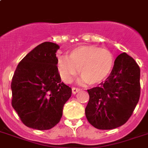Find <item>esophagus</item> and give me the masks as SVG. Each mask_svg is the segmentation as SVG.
Instances as JSON below:
<instances>
[{
  "instance_id": "obj_1",
  "label": "esophagus",
  "mask_w": 148,
  "mask_h": 148,
  "mask_svg": "<svg viewBox=\"0 0 148 148\" xmlns=\"http://www.w3.org/2000/svg\"><path fill=\"white\" fill-rule=\"evenodd\" d=\"M72 91H73V94H76L77 92H79V91H80V89H79V88L73 87V88H72Z\"/></svg>"
}]
</instances>
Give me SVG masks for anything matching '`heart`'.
Instances as JSON below:
<instances>
[{"instance_id":"b5f03b06","label":"heart","mask_w":148,"mask_h":148,"mask_svg":"<svg viewBox=\"0 0 148 148\" xmlns=\"http://www.w3.org/2000/svg\"><path fill=\"white\" fill-rule=\"evenodd\" d=\"M113 66V57L109 51L94 46H80L66 57H60L57 66L61 78L69 82L80 70L83 80L94 85L104 80Z\"/></svg>"}]
</instances>
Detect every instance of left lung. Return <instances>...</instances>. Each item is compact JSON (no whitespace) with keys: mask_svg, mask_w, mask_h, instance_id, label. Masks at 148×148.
<instances>
[{"mask_svg":"<svg viewBox=\"0 0 148 148\" xmlns=\"http://www.w3.org/2000/svg\"><path fill=\"white\" fill-rule=\"evenodd\" d=\"M88 92L85 116L88 123L102 130L121 126L131 117L139 101L140 68L132 57L121 53L106 81Z\"/></svg>","mask_w":148,"mask_h":148,"instance_id":"1","label":"left lung"}]
</instances>
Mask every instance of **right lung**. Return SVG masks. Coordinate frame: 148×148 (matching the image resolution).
<instances>
[{
    "label": "right lung",
    "mask_w": 148,
    "mask_h": 148,
    "mask_svg": "<svg viewBox=\"0 0 148 148\" xmlns=\"http://www.w3.org/2000/svg\"><path fill=\"white\" fill-rule=\"evenodd\" d=\"M59 46L44 42L17 66L11 82L12 106L26 126L47 130L59 123L72 88L61 82L56 52Z\"/></svg>",
    "instance_id": "right-lung-1"
}]
</instances>
